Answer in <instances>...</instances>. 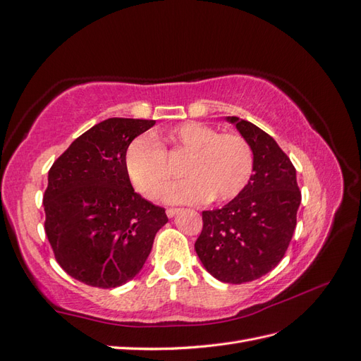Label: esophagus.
I'll return each instance as SVG.
<instances>
[{
	"mask_svg": "<svg viewBox=\"0 0 361 361\" xmlns=\"http://www.w3.org/2000/svg\"><path fill=\"white\" fill-rule=\"evenodd\" d=\"M178 212H180L178 207H167L166 209V214H167V216H169V219H172V216L177 215Z\"/></svg>",
	"mask_w": 361,
	"mask_h": 361,
	"instance_id": "34e87169",
	"label": "esophagus"
}]
</instances>
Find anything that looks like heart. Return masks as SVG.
Masks as SVG:
<instances>
[{"label":"heart","mask_w":361,"mask_h":361,"mask_svg":"<svg viewBox=\"0 0 361 361\" xmlns=\"http://www.w3.org/2000/svg\"><path fill=\"white\" fill-rule=\"evenodd\" d=\"M173 155H188L183 173L188 178L164 192L169 203L231 201L247 188L255 169V154L240 133H220L203 123L188 121L167 132ZM126 173L140 194L157 198L169 181L172 169L166 150L147 135L133 138L124 154Z\"/></svg>","instance_id":"1"}]
</instances>
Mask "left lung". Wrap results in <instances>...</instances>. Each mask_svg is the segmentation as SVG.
<instances>
[{
	"label": "left lung",
	"mask_w": 361,
	"mask_h": 361,
	"mask_svg": "<svg viewBox=\"0 0 361 361\" xmlns=\"http://www.w3.org/2000/svg\"><path fill=\"white\" fill-rule=\"evenodd\" d=\"M255 154L247 188L221 209L203 212L195 252L216 280L241 284L281 262L297 226L301 192L297 172L276 141L255 124L228 116Z\"/></svg>",
	"instance_id": "1"
}]
</instances>
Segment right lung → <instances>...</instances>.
<instances>
[{"label":"right lung","instance_id":"obj_1","mask_svg":"<svg viewBox=\"0 0 361 361\" xmlns=\"http://www.w3.org/2000/svg\"><path fill=\"white\" fill-rule=\"evenodd\" d=\"M154 120L109 118L66 149L49 171L44 231L58 264L87 286L116 288L145 266L164 209L133 190L126 173L129 142Z\"/></svg>","mask_w":361,"mask_h":361}]
</instances>
